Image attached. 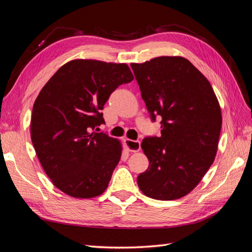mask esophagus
I'll return each mask as SVG.
<instances>
[{"label":"esophagus","mask_w":252,"mask_h":252,"mask_svg":"<svg viewBox=\"0 0 252 252\" xmlns=\"http://www.w3.org/2000/svg\"><path fill=\"white\" fill-rule=\"evenodd\" d=\"M125 145L127 149V151H130V152H139L140 149H141L140 142L136 141V140L125 139Z\"/></svg>","instance_id":"34e87169"}]
</instances>
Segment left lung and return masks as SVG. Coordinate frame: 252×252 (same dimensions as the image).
Listing matches in <instances>:
<instances>
[{"instance_id": "1", "label": "left lung", "mask_w": 252, "mask_h": 252, "mask_svg": "<svg viewBox=\"0 0 252 252\" xmlns=\"http://www.w3.org/2000/svg\"><path fill=\"white\" fill-rule=\"evenodd\" d=\"M151 117H161L160 137L145 138L141 148L149 168L137 184L158 200L186 196L214 161L221 112L208 79L181 56L131 63Z\"/></svg>"}]
</instances>
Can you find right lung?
Segmentation results:
<instances>
[{
	"mask_svg": "<svg viewBox=\"0 0 252 252\" xmlns=\"http://www.w3.org/2000/svg\"><path fill=\"white\" fill-rule=\"evenodd\" d=\"M134 76L126 63L75 59L43 86L32 107L31 137L56 188L75 198L101 195L120 160L121 142L93 132L119 85Z\"/></svg>",
	"mask_w": 252,
	"mask_h": 252,
	"instance_id": "1",
	"label": "right lung"
}]
</instances>
